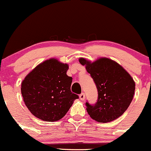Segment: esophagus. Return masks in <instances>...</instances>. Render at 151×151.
Segmentation results:
<instances>
[{"label": "esophagus", "mask_w": 151, "mask_h": 151, "mask_svg": "<svg viewBox=\"0 0 151 151\" xmlns=\"http://www.w3.org/2000/svg\"><path fill=\"white\" fill-rule=\"evenodd\" d=\"M79 99H80V100H82V101H83V100H85V94H84V93L81 94L80 95H79Z\"/></svg>", "instance_id": "obj_1"}]
</instances>
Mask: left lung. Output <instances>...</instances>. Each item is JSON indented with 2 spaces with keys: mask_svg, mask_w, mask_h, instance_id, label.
<instances>
[{
  "mask_svg": "<svg viewBox=\"0 0 151 151\" xmlns=\"http://www.w3.org/2000/svg\"><path fill=\"white\" fill-rule=\"evenodd\" d=\"M97 86L98 100L94 105L86 102L91 118L109 122L120 117L128 108L135 94V83L130 74L118 63L106 57L94 62L79 58Z\"/></svg>",
  "mask_w": 151,
  "mask_h": 151,
  "instance_id": "8db88e82",
  "label": "left lung"
}]
</instances>
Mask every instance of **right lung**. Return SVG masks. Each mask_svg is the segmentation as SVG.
<instances>
[{
    "instance_id": "right-lung-1",
    "label": "right lung",
    "mask_w": 151,
    "mask_h": 151,
    "mask_svg": "<svg viewBox=\"0 0 151 151\" xmlns=\"http://www.w3.org/2000/svg\"><path fill=\"white\" fill-rule=\"evenodd\" d=\"M69 64L55 58L40 63L21 82V94L30 112L44 121L61 120L78 99L71 92L72 78L67 74Z\"/></svg>"
}]
</instances>
